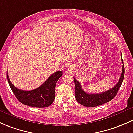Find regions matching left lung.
<instances>
[{
  "mask_svg": "<svg viewBox=\"0 0 133 133\" xmlns=\"http://www.w3.org/2000/svg\"><path fill=\"white\" fill-rule=\"evenodd\" d=\"M121 61L124 63L121 54ZM124 65L123 64L122 74L118 82L113 88H111L108 91L101 94H87L82 89L81 84L75 78H74L75 83V97L78 102L81 105L87 107H94L104 104L109 101H111L117 95L119 88L121 87L124 78Z\"/></svg>",
  "mask_w": 133,
  "mask_h": 133,
  "instance_id": "8db88e82",
  "label": "left lung"
}]
</instances>
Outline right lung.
<instances>
[{"label": "right lung", "mask_w": 133, "mask_h": 133, "mask_svg": "<svg viewBox=\"0 0 133 133\" xmlns=\"http://www.w3.org/2000/svg\"><path fill=\"white\" fill-rule=\"evenodd\" d=\"M63 74L62 71L52 74L42 85L35 90L25 91L17 88L9 80L7 74V79L15 96L23 104L35 108L48 107L55 98V88L57 81Z\"/></svg>", "instance_id": "right-lung-1"}]
</instances>
